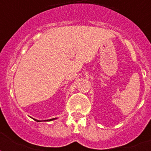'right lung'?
I'll list each match as a JSON object with an SVG mask.
<instances>
[{
    "label": "right lung",
    "instance_id": "add662e5",
    "mask_svg": "<svg viewBox=\"0 0 151 151\" xmlns=\"http://www.w3.org/2000/svg\"><path fill=\"white\" fill-rule=\"evenodd\" d=\"M55 119H56V118H52V119H50V120H47V122L48 121H52V120H55ZM35 121H37V122H41V121H38V120H36V119H34Z\"/></svg>",
    "mask_w": 151,
    "mask_h": 151
}]
</instances>
